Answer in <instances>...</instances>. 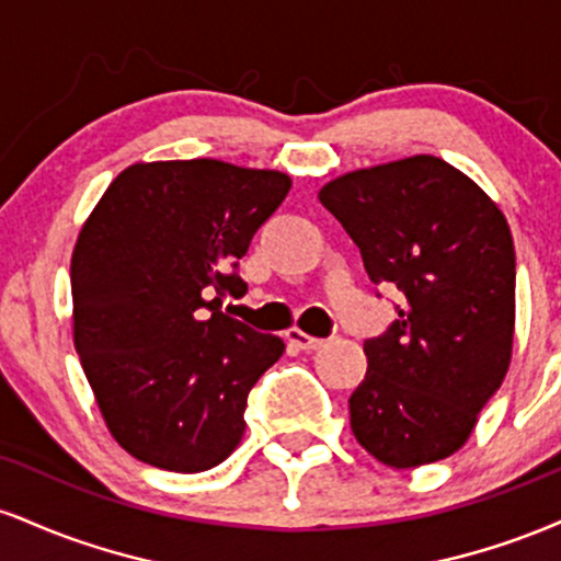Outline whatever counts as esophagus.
I'll return each mask as SVG.
<instances>
[{"label":"esophagus","instance_id":"1","mask_svg":"<svg viewBox=\"0 0 561 561\" xmlns=\"http://www.w3.org/2000/svg\"><path fill=\"white\" fill-rule=\"evenodd\" d=\"M287 343L293 345V347H298V351H319L321 345H324V340H319V337H311V334H306V332H300V330H287Z\"/></svg>","mask_w":561,"mask_h":561}]
</instances>
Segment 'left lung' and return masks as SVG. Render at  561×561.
Instances as JSON below:
<instances>
[{"mask_svg":"<svg viewBox=\"0 0 561 561\" xmlns=\"http://www.w3.org/2000/svg\"><path fill=\"white\" fill-rule=\"evenodd\" d=\"M321 205L362 250L375 285L403 293L364 343L351 396L356 440L392 469L459 450L504 382L514 340V242L499 205L446 160L414 156L337 176Z\"/></svg>","mask_w":561,"mask_h":561,"instance_id":"left-lung-1","label":"left lung"}]
</instances>
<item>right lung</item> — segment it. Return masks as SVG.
Here are the masks:
<instances>
[{
  "mask_svg": "<svg viewBox=\"0 0 561 561\" xmlns=\"http://www.w3.org/2000/svg\"><path fill=\"white\" fill-rule=\"evenodd\" d=\"M289 186L287 173L210 158L134 163L83 224L73 343L134 459L190 474L240 446L248 392L285 343L218 308L248 293L240 259Z\"/></svg>",
  "mask_w": 561,
  "mask_h": 561,
  "instance_id": "obj_1",
  "label": "right lung"
}]
</instances>
